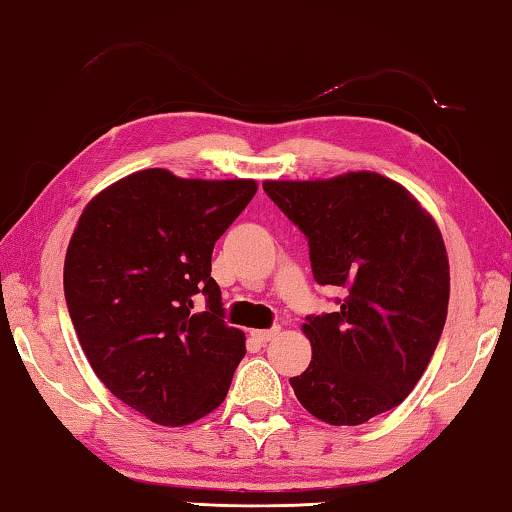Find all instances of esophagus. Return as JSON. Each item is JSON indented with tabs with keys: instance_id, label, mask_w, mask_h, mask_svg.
Here are the masks:
<instances>
[{
	"instance_id": "obj_1",
	"label": "esophagus",
	"mask_w": 512,
	"mask_h": 512,
	"mask_svg": "<svg viewBox=\"0 0 512 512\" xmlns=\"http://www.w3.org/2000/svg\"><path fill=\"white\" fill-rule=\"evenodd\" d=\"M277 334H280V327H273V329H253V332H250V336H253V339L259 341V343H268L271 339H275Z\"/></svg>"
}]
</instances>
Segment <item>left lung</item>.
I'll use <instances>...</instances> for the list:
<instances>
[{
  "label": "left lung",
  "mask_w": 512,
  "mask_h": 512,
  "mask_svg": "<svg viewBox=\"0 0 512 512\" xmlns=\"http://www.w3.org/2000/svg\"><path fill=\"white\" fill-rule=\"evenodd\" d=\"M271 201L309 239L318 284L341 287L339 311L309 316L307 370L293 393L318 420L363 424L418 384L443 334L449 259L418 198L375 171L325 180H264Z\"/></svg>",
  "instance_id": "left-lung-1"
}]
</instances>
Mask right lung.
<instances>
[{"label": "right lung", "mask_w": 512, "mask_h": 512, "mask_svg": "<svg viewBox=\"0 0 512 512\" xmlns=\"http://www.w3.org/2000/svg\"><path fill=\"white\" fill-rule=\"evenodd\" d=\"M257 180L144 169L85 205L65 255V300L92 370L155 424L183 427L228 395L246 336L223 323L212 250ZM198 292L208 311L194 312Z\"/></svg>", "instance_id": "add662e5"}]
</instances>
